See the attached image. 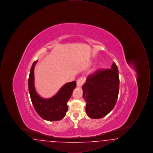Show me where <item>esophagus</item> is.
<instances>
[{
    "label": "esophagus",
    "mask_w": 153,
    "mask_h": 153,
    "mask_svg": "<svg viewBox=\"0 0 153 153\" xmlns=\"http://www.w3.org/2000/svg\"><path fill=\"white\" fill-rule=\"evenodd\" d=\"M84 82H85V79L83 77H80V79H79L77 81V86L81 87V85H82L84 84Z\"/></svg>",
    "instance_id": "1"
}]
</instances>
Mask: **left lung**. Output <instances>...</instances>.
I'll use <instances>...</instances> for the list:
<instances>
[{
	"mask_svg": "<svg viewBox=\"0 0 153 153\" xmlns=\"http://www.w3.org/2000/svg\"><path fill=\"white\" fill-rule=\"evenodd\" d=\"M88 116L100 119L109 113L116 104L119 90V71L114 62L111 69H99L89 75L82 85Z\"/></svg>",
	"mask_w": 153,
	"mask_h": 153,
	"instance_id": "1",
	"label": "left lung"
}]
</instances>
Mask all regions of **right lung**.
I'll use <instances>...</instances> for the list:
<instances>
[{
    "mask_svg": "<svg viewBox=\"0 0 153 153\" xmlns=\"http://www.w3.org/2000/svg\"><path fill=\"white\" fill-rule=\"evenodd\" d=\"M37 62L34 61L30 71L28 80L29 91L31 100L38 114L48 121H57L65 116L68 109L67 102L76 87L75 81L68 82L60 89L53 97L44 99L36 94L34 85V68Z\"/></svg>",
    "mask_w": 153,
    "mask_h": 153,
    "instance_id": "right-lung-1",
    "label": "right lung"
}]
</instances>
